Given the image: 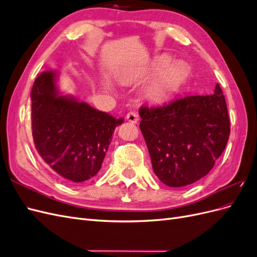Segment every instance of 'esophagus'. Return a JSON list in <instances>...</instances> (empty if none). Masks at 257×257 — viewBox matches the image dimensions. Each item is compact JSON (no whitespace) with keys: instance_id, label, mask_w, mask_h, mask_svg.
Here are the masks:
<instances>
[{"instance_id":"1","label":"esophagus","mask_w":257,"mask_h":257,"mask_svg":"<svg viewBox=\"0 0 257 257\" xmlns=\"http://www.w3.org/2000/svg\"><path fill=\"white\" fill-rule=\"evenodd\" d=\"M126 119H127L128 122L137 123L138 120H139V116H138L137 112H135V111H130V112L126 114Z\"/></svg>"}]
</instances>
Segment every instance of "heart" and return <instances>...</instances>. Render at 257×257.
Wrapping results in <instances>:
<instances>
[{
  "instance_id": "1",
  "label": "heart",
  "mask_w": 257,
  "mask_h": 257,
  "mask_svg": "<svg viewBox=\"0 0 257 257\" xmlns=\"http://www.w3.org/2000/svg\"><path fill=\"white\" fill-rule=\"evenodd\" d=\"M168 63L169 59L167 57H162L154 63V69H160L162 67L163 68L153 77L146 88L147 95L152 99H162L172 94L183 79V72L180 65L170 63L167 66Z\"/></svg>"
}]
</instances>
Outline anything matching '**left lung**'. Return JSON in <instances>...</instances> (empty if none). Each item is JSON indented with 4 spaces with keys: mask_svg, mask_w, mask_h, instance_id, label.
I'll use <instances>...</instances> for the list:
<instances>
[{
    "mask_svg": "<svg viewBox=\"0 0 257 257\" xmlns=\"http://www.w3.org/2000/svg\"><path fill=\"white\" fill-rule=\"evenodd\" d=\"M139 115L153 172L172 188L205 177L228 142L230 123L219 83L210 95H188L158 106H142Z\"/></svg>",
    "mask_w": 257,
    "mask_h": 257,
    "instance_id": "obj_1",
    "label": "left lung"
}]
</instances>
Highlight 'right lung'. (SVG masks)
I'll return each mask as SVG.
<instances>
[{"label": "right lung", "instance_id": "1", "mask_svg": "<svg viewBox=\"0 0 257 257\" xmlns=\"http://www.w3.org/2000/svg\"><path fill=\"white\" fill-rule=\"evenodd\" d=\"M56 78V72H44L31 91L33 141L40 157L53 172L78 184L98 174L114 128L123 119L73 96L58 95Z\"/></svg>", "mask_w": 257, "mask_h": 257}]
</instances>
